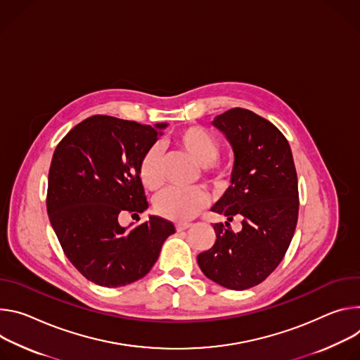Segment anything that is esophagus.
<instances>
[{
  "label": "esophagus",
  "instance_id": "34e87169",
  "mask_svg": "<svg viewBox=\"0 0 360 360\" xmlns=\"http://www.w3.org/2000/svg\"><path fill=\"white\" fill-rule=\"evenodd\" d=\"M190 226H191L190 223H179V224H176V230L183 231V230H187Z\"/></svg>",
  "mask_w": 360,
  "mask_h": 360
}]
</instances>
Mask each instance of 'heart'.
<instances>
[{
	"label": "heart",
	"mask_w": 360,
	"mask_h": 360,
	"mask_svg": "<svg viewBox=\"0 0 360 360\" xmlns=\"http://www.w3.org/2000/svg\"><path fill=\"white\" fill-rule=\"evenodd\" d=\"M173 143L184 150L194 162L202 166V172L207 180L214 184H223L226 169L216 163L220 155V143L216 136L202 126H190L177 131ZM162 153L158 146H150L141 155L137 166V177L146 190L154 191L162 186ZM209 205V194L205 188L195 187L191 190L169 188L158 194L154 202V210L158 216L167 220L183 223L191 220Z\"/></svg>",
	"instance_id": "1"
}]
</instances>
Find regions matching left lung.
I'll use <instances>...</instances> for the list:
<instances>
[{
    "instance_id": "obj_1",
    "label": "left lung",
    "mask_w": 360,
    "mask_h": 360,
    "mask_svg": "<svg viewBox=\"0 0 360 360\" xmlns=\"http://www.w3.org/2000/svg\"><path fill=\"white\" fill-rule=\"evenodd\" d=\"M213 126L231 144L234 167L212 212L229 221L242 218L244 227L234 233L216 223V243L197 263L217 285L245 290L262 283L289 249L299 214L297 174L286 137L266 118L236 107L217 115Z\"/></svg>"
}]
</instances>
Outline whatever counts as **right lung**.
<instances>
[{
  "label": "right lung",
  "instance_id": "1",
  "mask_svg": "<svg viewBox=\"0 0 360 360\" xmlns=\"http://www.w3.org/2000/svg\"><path fill=\"white\" fill-rule=\"evenodd\" d=\"M166 123L140 124L111 115H91L58 143L49 173L47 212L72 266L103 288H122L144 277L166 238L176 231L150 216L127 230L123 213L147 207L137 166Z\"/></svg>",
  "mask_w": 360,
  "mask_h": 360
}]
</instances>
